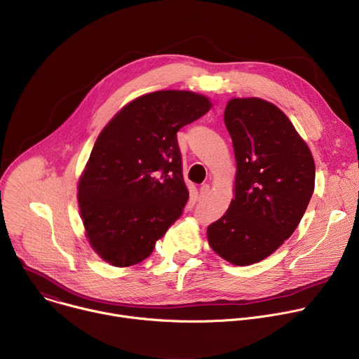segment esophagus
<instances>
[{"label":"esophagus","mask_w":359,"mask_h":359,"mask_svg":"<svg viewBox=\"0 0 359 359\" xmlns=\"http://www.w3.org/2000/svg\"><path fill=\"white\" fill-rule=\"evenodd\" d=\"M210 193V184H201L200 186V198H204Z\"/></svg>","instance_id":"esophagus-1"}]
</instances>
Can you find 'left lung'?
Instances as JSON below:
<instances>
[{
	"mask_svg": "<svg viewBox=\"0 0 359 359\" xmlns=\"http://www.w3.org/2000/svg\"><path fill=\"white\" fill-rule=\"evenodd\" d=\"M237 173L227 212L208 227L210 247L234 266L259 263L297 229L311 200L316 165L306 143L276 105L234 97L224 111Z\"/></svg>",
	"mask_w": 359,
	"mask_h": 359,
	"instance_id": "obj_1",
	"label": "left lung"
}]
</instances>
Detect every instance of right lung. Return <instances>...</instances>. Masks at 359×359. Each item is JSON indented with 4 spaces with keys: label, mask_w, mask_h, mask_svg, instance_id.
<instances>
[{
    "label": "right lung",
    "mask_w": 359,
    "mask_h": 359,
    "mask_svg": "<svg viewBox=\"0 0 359 359\" xmlns=\"http://www.w3.org/2000/svg\"><path fill=\"white\" fill-rule=\"evenodd\" d=\"M212 108L189 90L136 97L97 136L78 183L86 237L107 263L129 267L151 254L189 200L180 128Z\"/></svg>",
    "instance_id": "obj_1"
}]
</instances>
